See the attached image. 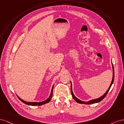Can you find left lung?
Returning <instances> with one entry per match:
<instances>
[{"label":"left lung","mask_w":124,"mask_h":124,"mask_svg":"<svg viewBox=\"0 0 124 124\" xmlns=\"http://www.w3.org/2000/svg\"><path fill=\"white\" fill-rule=\"evenodd\" d=\"M112 70H113V77H112V81L111 83L110 84V85L108 89L106 91V92L103 94L102 96H101V97H100L96 99H92V100H91V101H82L81 100L79 99L78 98H77L74 95L73 92V90H72V83H71V82L70 81V85H71V95H72V97L73 98V99L75 100V101H76L77 102L79 103H81V104H86V105H90V104H92V103H97V102H99L101 101L107 95V93H108V92L110 90V87H111L112 85V84L113 83L114 81V67H113V64L112 63Z\"/></svg>","instance_id":"1"}]
</instances>
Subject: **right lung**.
Segmentation results:
<instances>
[{"mask_svg":"<svg viewBox=\"0 0 124 124\" xmlns=\"http://www.w3.org/2000/svg\"><path fill=\"white\" fill-rule=\"evenodd\" d=\"M53 88H54V85L53 86V87H52L51 91V93H50V95H49V97L47 99H46L45 101H42V102H27V101H23V100L22 99H21L19 96H17V97H18V98L19 99L20 101H22L24 103H25V104H26V105H29V106H42V105H43L46 104V103H48V102L51 101V98H52V97H53Z\"/></svg>","mask_w":124,"mask_h":124,"instance_id":"right-lung-1","label":"right lung"}]
</instances>
